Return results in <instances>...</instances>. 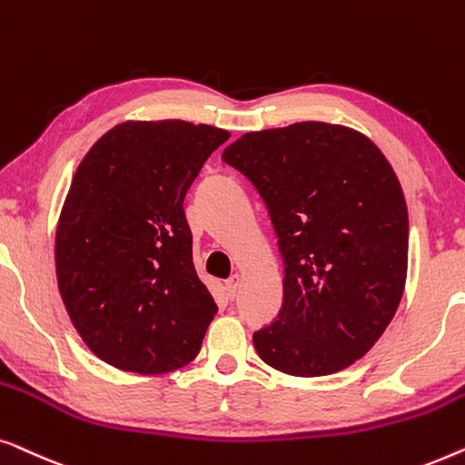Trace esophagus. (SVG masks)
Here are the masks:
<instances>
[{"label": "esophagus", "mask_w": 465, "mask_h": 465, "mask_svg": "<svg viewBox=\"0 0 465 465\" xmlns=\"http://www.w3.org/2000/svg\"><path fill=\"white\" fill-rule=\"evenodd\" d=\"M240 282H242V278L238 276V273H233L232 278L225 280V292H227V297L235 299V295H238V289H240Z\"/></svg>", "instance_id": "1"}]
</instances>
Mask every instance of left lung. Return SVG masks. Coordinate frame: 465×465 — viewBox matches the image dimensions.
I'll return each instance as SVG.
<instances>
[{
	"label": "left lung",
	"instance_id": "obj_1",
	"mask_svg": "<svg viewBox=\"0 0 465 465\" xmlns=\"http://www.w3.org/2000/svg\"><path fill=\"white\" fill-rule=\"evenodd\" d=\"M221 160L265 202L284 263L282 307L252 335L261 361L297 377L356 362L407 280L409 213L390 162L364 134L324 122L248 133Z\"/></svg>",
	"mask_w": 465,
	"mask_h": 465
}]
</instances>
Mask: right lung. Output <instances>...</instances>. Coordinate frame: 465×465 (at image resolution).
<instances>
[{"label": "right lung", "instance_id": "add662e5", "mask_svg": "<svg viewBox=\"0 0 465 465\" xmlns=\"http://www.w3.org/2000/svg\"><path fill=\"white\" fill-rule=\"evenodd\" d=\"M227 130L126 122L77 166L56 230L71 322L111 366L158 375L192 362L217 305L193 267L183 200Z\"/></svg>", "mask_w": 465, "mask_h": 465}]
</instances>
